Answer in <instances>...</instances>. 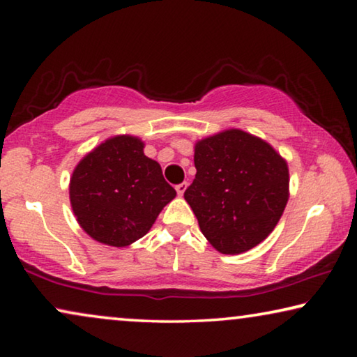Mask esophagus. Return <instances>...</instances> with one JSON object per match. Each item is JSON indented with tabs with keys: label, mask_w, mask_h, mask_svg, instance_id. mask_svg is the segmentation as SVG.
Masks as SVG:
<instances>
[{
	"label": "esophagus",
	"mask_w": 357,
	"mask_h": 357,
	"mask_svg": "<svg viewBox=\"0 0 357 357\" xmlns=\"http://www.w3.org/2000/svg\"><path fill=\"white\" fill-rule=\"evenodd\" d=\"M185 189H187V183H181V184H178V185H176V192H178V195H183V193L185 192Z\"/></svg>",
	"instance_id": "1"
}]
</instances>
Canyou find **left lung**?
<instances>
[{
  "mask_svg": "<svg viewBox=\"0 0 357 357\" xmlns=\"http://www.w3.org/2000/svg\"><path fill=\"white\" fill-rule=\"evenodd\" d=\"M197 174L184 192L198 225L225 255L250 250L275 228L288 202V167L274 148L231 129L195 144Z\"/></svg>",
  "mask_w": 357,
  "mask_h": 357,
  "instance_id": "8db88e82",
  "label": "left lung"
}]
</instances>
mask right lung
Masks as SVG:
<instances>
[{
    "instance_id": "right-lung-1",
    "label": "right lung",
    "mask_w": 357,
    "mask_h": 357,
    "mask_svg": "<svg viewBox=\"0 0 357 357\" xmlns=\"http://www.w3.org/2000/svg\"><path fill=\"white\" fill-rule=\"evenodd\" d=\"M80 227L93 239L126 247L143 238L176 190L135 137H113L84 155L69 185Z\"/></svg>"
}]
</instances>
